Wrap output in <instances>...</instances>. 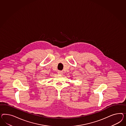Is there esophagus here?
I'll return each instance as SVG.
<instances>
[{"label": "esophagus", "instance_id": "esophagus-1", "mask_svg": "<svg viewBox=\"0 0 126 126\" xmlns=\"http://www.w3.org/2000/svg\"><path fill=\"white\" fill-rule=\"evenodd\" d=\"M63 72H62V71H59L58 72V73L59 74H63Z\"/></svg>", "mask_w": 126, "mask_h": 126}]
</instances>
